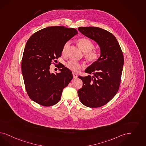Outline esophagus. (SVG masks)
Listing matches in <instances>:
<instances>
[{
    "label": "esophagus",
    "instance_id": "esophagus-1",
    "mask_svg": "<svg viewBox=\"0 0 146 146\" xmlns=\"http://www.w3.org/2000/svg\"><path fill=\"white\" fill-rule=\"evenodd\" d=\"M72 74H73V78H74V79L77 78L78 75H77V74H76V73H75V72H73Z\"/></svg>",
    "mask_w": 146,
    "mask_h": 146
}]
</instances>
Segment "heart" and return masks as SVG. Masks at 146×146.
Returning <instances> with one entry per match:
<instances>
[{"label":"heart","instance_id":"obj_1","mask_svg":"<svg viewBox=\"0 0 146 146\" xmlns=\"http://www.w3.org/2000/svg\"><path fill=\"white\" fill-rule=\"evenodd\" d=\"M77 44L81 50L86 53V58L91 62H95L99 58V53L98 51L92 50L94 47V44L91 40L87 38H81L77 41ZM70 46V42H66L62 48V53H65ZM66 66L70 70L74 71H79L80 69V65L78 62L74 60L69 61Z\"/></svg>","mask_w":146,"mask_h":146}]
</instances>
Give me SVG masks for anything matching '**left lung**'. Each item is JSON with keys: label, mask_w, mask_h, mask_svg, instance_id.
Returning a JSON list of instances; mask_svg holds the SVG:
<instances>
[{"label": "left lung", "mask_w": 146, "mask_h": 146, "mask_svg": "<svg viewBox=\"0 0 146 146\" xmlns=\"http://www.w3.org/2000/svg\"><path fill=\"white\" fill-rule=\"evenodd\" d=\"M78 29L96 42L100 49L98 60L85 70L93 76H78L83 86L78 91V94L85 106L99 107L111 101L118 91L124 63L123 55L116 38L108 31L96 27H80Z\"/></svg>", "instance_id": "left-lung-1"}]
</instances>
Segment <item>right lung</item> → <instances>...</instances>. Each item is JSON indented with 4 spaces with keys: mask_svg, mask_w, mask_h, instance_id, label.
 <instances>
[{
    "mask_svg": "<svg viewBox=\"0 0 146 146\" xmlns=\"http://www.w3.org/2000/svg\"><path fill=\"white\" fill-rule=\"evenodd\" d=\"M77 34L74 28L50 26L37 31L27 40L21 72L27 94L36 103L53 106L60 100L73 74L65 66H61L59 73H50V66L52 61L61 56L66 42Z\"/></svg>",
    "mask_w": 146,
    "mask_h": 146,
    "instance_id": "right-lung-1",
    "label": "right lung"
}]
</instances>
